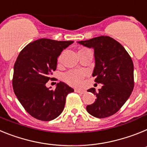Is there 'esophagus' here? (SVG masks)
Returning <instances> with one entry per match:
<instances>
[{"label":"esophagus","instance_id":"34e87169","mask_svg":"<svg viewBox=\"0 0 147 147\" xmlns=\"http://www.w3.org/2000/svg\"><path fill=\"white\" fill-rule=\"evenodd\" d=\"M75 92L81 93V94H84L85 93V90H83V89H75Z\"/></svg>","mask_w":147,"mask_h":147}]
</instances>
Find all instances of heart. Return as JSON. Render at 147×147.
<instances>
[{
  "label": "heart",
  "mask_w": 147,
  "mask_h": 147,
  "mask_svg": "<svg viewBox=\"0 0 147 147\" xmlns=\"http://www.w3.org/2000/svg\"><path fill=\"white\" fill-rule=\"evenodd\" d=\"M61 55H60L58 58V63H61ZM84 75H85V73L84 72H82V71L71 70V71H69L68 72H66L63 75V78L70 85H72V86H78L79 84L81 83V81L84 78Z\"/></svg>",
  "instance_id": "heart-1"
}]
</instances>
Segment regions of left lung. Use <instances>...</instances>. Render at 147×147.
Here are the masks:
<instances>
[{"mask_svg": "<svg viewBox=\"0 0 147 147\" xmlns=\"http://www.w3.org/2000/svg\"><path fill=\"white\" fill-rule=\"evenodd\" d=\"M94 49L95 65L92 76L101 89L88 92L96 95L95 101L86 107L91 115L104 118L114 115L128 100L134 88L133 62L124 47L109 36H99L78 42Z\"/></svg>", "mask_w": 147, "mask_h": 147, "instance_id": "obj_1", "label": "left lung"}]
</instances>
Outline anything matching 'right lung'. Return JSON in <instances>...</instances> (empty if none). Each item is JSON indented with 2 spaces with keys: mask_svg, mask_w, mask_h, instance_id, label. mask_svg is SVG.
Instances as JSON below:
<instances>
[{
  "mask_svg": "<svg viewBox=\"0 0 147 147\" xmlns=\"http://www.w3.org/2000/svg\"><path fill=\"white\" fill-rule=\"evenodd\" d=\"M74 41L40 38L29 43L19 53L14 65V92L33 118L49 121L61 115L66 98L74 89L60 81L55 90L46 86L55 71L58 56Z\"/></svg>",
  "mask_w": 147,
  "mask_h": 147,
  "instance_id": "1",
  "label": "right lung"
}]
</instances>
